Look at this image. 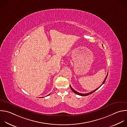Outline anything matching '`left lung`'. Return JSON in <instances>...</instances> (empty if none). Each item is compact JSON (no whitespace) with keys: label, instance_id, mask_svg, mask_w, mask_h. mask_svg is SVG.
<instances>
[{"label":"left lung","instance_id":"obj_1","mask_svg":"<svg viewBox=\"0 0 127 127\" xmlns=\"http://www.w3.org/2000/svg\"><path fill=\"white\" fill-rule=\"evenodd\" d=\"M107 76H108V74H107V76H106V78H105V79H104V81H103V83H102V85L100 86H99V88H97L96 89H95V90H94V91H92V92H90V93H86V94H82V93H79V92H77V91H76L75 90H74L72 87H71V86L70 85V88H71V90H72V91L74 92V93H75V94H77V95H80V96H88V95H90V94H92L93 93H94L95 91H96L97 90H98L102 85L103 84L105 83V81H106V79H107Z\"/></svg>","mask_w":127,"mask_h":127}]
</instances>
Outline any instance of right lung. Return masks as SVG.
<instances>
[{"instance_id": "right-lung-1", "label": "right lung", "mask_w": 127, "mask_h": 127, "mask_svg": "<svg viewBox=\"0 0 127 127\" xmlns=\"http://www.w3.org/2000/svg\"><path fill=\"white\" fill-rule=\"evenodd\" d=\"M50 95V94H49L48 95ZM48 95H47V96H48Z\"/></svg>"}]
</instances>
